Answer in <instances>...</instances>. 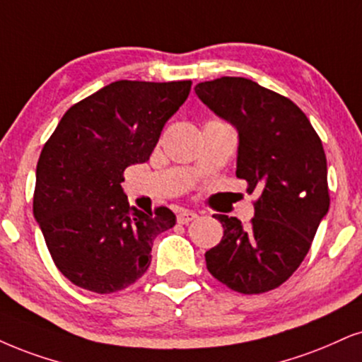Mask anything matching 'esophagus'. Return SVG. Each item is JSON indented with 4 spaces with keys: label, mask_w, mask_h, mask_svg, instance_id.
Instances as JSON below:
<instances>
[{
    "label": "esophagus",
    "mask_w": 362,
    "mask_h": 362,
    "mask_svg": "<svg viewBox=\"0 0 362 362\" xmlns=\"http://www.w3.org/2000/svg\"><path fill=\"white\" fill-rule=\"evenodd\" d=\"M198 218V215H196L194 211H189V209H182V211L177 213V223L180 225H188L189 221H193Z\"/></svg>",
    "instance_id": "34e87169"
}]
</instances>
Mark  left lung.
Segmentation results:
<instances>
[{"instance_id": "8db88e82", "label": "left lung", "mask_w": 362, "mask_h": 362, "mask_svg": "<svg viewBox=\"0 0 362 362\" xmlns=\"http://www.w3.org/2000/svg\"><path fill=\"white\" fill-rule=\"evenodd\" d=\"M238 131L236 176L258 193L248 226L215 215L221 242L204 253L209 274L240 293H263L298 269L329 211L327 160L307 115L287 97L243 77L194 87Z\"/></svg>"}]
</instances>
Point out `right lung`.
<instances>
[{"instance_id":"right-lung-1","label":"right lung","mask_w":362,"mask_h":362,"mask_svg":"<svg viewBox=\"0 0 362 362\" xmlns=\"http://www.w3.org/2000/svg\"><path fill=\"white\" fill-rule=\"evenodd\" d=\"M189 90L191 80H117L70 107L45 142L33 215L57 269L77 287L132 285L149 269L156 236L176 225L166 206H129L120 182L127 166L149 160Z\"/></svg>"}]
</instances>
